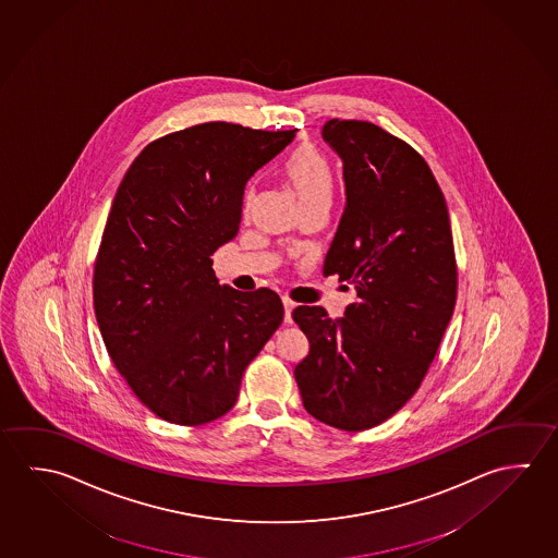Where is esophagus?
I'll list each match as a JSON object with an SVG mask.
<instances>
[{
	"mask_svg": "<svg viewBox=\"0 0 558 558\" xmlns=\"http://www.w3.org/2000/svg\"><path fill=\"white\" fill-rule=\"evenodd\" d=\"M283 322L290 323L292 322V310L295 307V303L290 300V298H283Z\"/></svg>",
	"mask_w": 558,
	"mask_h": 558,
	"instance_id": "1",
	"label": "esophagus"
}]
</instances>
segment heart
I'll return each instance as SVG.
<instances>
[{"label":"heart","mask_w":558,"mask_h":558,"mask_svg":"<svg viewBox=\"0 0 558 558\" xmlns=\"http://www.w3.org/2000/svg\"><path fill=\"white\" fill-rule=\"evenodd\" d=\"M286 178L303 207L329 202L332 190L331 160L317 147H302L286 167Z\"/></svg>","instance_id":"b5f03b06"}]
</instances>
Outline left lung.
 <instances>
[{
  "mask_svg": "<svg viewBox=\"0 0 558 558\" xmlns=\"http://www.w3.org/2000/svg\"><path fill=\"white\" fill-rule=\"evenodd\" d=\"M323 138L342 158L347 204L323 275L356 290L344 317L292 313L310 341L295 371L303 408L342 430L372 429L417 391L457 303L449 209L429 165L405 141L354 119Z\"/></svg>",
  "mask_w": 558,
  "mask_h": 558,
  "instance_id": "8db88e82",
  "label": "left lung"
}]
</instances>
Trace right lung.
Masks as SVG:
<instances>
[{
  "label": "right lung",
  "instance_id": "right-lung-1",
  "mask_svg": "<svg viewBox=\"0 0 558 558\" xmlns=\"http://www.w3.org/2000/svg\"><path fill=\"white\" fill-rule=\"evenodd\" d=\"M298 129L211 121L141 150L113 197L94 265V310L111 361L160 420L196 427L236 403L245 368L283 319L268 288L217 282L246 182Z\"/></svg>",
  "mask_w": 558,
  "mask_h": 558
}]
</instances>
